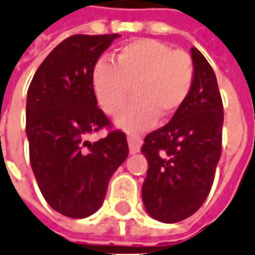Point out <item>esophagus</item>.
Returning a JSON list of instances; mask_svg holds the SVG:
<instances>
[{"mask_svg":"<svg viewBox=\"0 0 255 255\" xmlns=\"http://www.w3.org/2000/svg\"><path fill=\"white\" fill-rule=\"evenodd\" d=\"M128 143H129L130 154H136V152L140 151V147L143 144V140L137 134H128Z\"/></svg>","mask_w":255,"mask_h":255,"instance_id":"1","label":"esophagus"}]
</instances>
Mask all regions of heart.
Here are the masks:
<instances>
[{
	"instance_id": "obj_1",
	"label": "heart",
	"mask_w": 255,
	"mask_h": 255,
	"mask_svg": "<svg viewBox=\"0 0 255 255\" xmlns=\"http://www.w3.org/2000/svg\"><path fill=\"white\" fill-rule=\"evenodd\" d=\"M114 62L100 59L91 71V87L101 110L115 115L130 94L134 100L117 117L125 130L137 131L151 128L158 118H171L184 104L194 83V64L184 51L140 38L122 45Z\"/></svg>"
}]
</instances>
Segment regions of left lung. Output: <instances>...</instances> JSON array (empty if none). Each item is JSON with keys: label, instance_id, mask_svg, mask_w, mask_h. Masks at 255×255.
I'll use <instances>...</instances> for the list:
<instances>
[{"label": "left lung", "instance_id": "1", "mask_svg": "<svg viewBox=\"0 0 255 255\" xmlns=\"http://www.w3.org/2000/svg\"><path fill=\"white\" fill-rule=\"evenodd\" d=\"M190 52L194 83L189 97L141 147L148 162L143 203L148 215L164 224L189 218L203 205L222 151L224 107L217 77L197 48Z\"/></svg>", "mask_w": 255, "mask_h": 255}]
</instances>
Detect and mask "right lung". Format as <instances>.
Returning <instances> with one entry per match:
<instances>
[{
  "label": "right lung",
  "mask_w": 255,
  "mask_h": 255,
  "mask_svg": "<svg viewBox=\"0 0 255 255\" xmlns=\"http://www.w3.org/2000/svg\"><path fill=\"white\" fill-rule=\"evenodd\" d=\"M119 34H76L58 44L38 66L26 100V136L33 173L52 210L69 218L98 211L111 176L129 154L124 131L91 143L110 126L97 107L91 71Z\"/></svg>",
  "instance_id": "obj_1"
}]
</instances>
